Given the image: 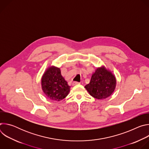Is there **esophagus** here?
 <instances>
[{
	"label": "esophagus",
	"instance_id": "esophagus-1",
	"mask_svg": "<svg viewBox=\"0 0 149 149\" xmlns=\"http://www.w3.org/2000/svg\"><path fill=\"white\" fill-rule=\"evenodd\" d=\"M80 84V82H77V81H73V82H72V86H75V85H78V84Z\"/></svg>",
	"mask_w": 149,
	"mask_h": 149
}]
</instances>
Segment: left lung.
Wrapping results in <instances>:
<instances>
[{
    "instance_id": "1",
    "label": "left lung",
    "mask_w": 149,
    "mask_h": 149,
    "mask_svg": "<svg viewBox=\"0 0 149 149\" xmlns=\"http://www.w3.org/2000/svg\"><path fill=\"white\" fill-rule=\"evenodd\" d=\"M116 79L111 71L104 67L97 68L92 75L90 83L85 86L94 98L102 100L110 96L114 91Z\"/></svg>"
}]
</instances>
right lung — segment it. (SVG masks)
<instances>
[{"instance_id": "obj_1", "label": "right lung", "mask_w": 149, "mask_h": 149, "mask_svg": "<svg viewBox=\"0 0 149 149\" xmlns=\"http://www.w3.org/2000/svg\"><path fill=\"white\" fill-rule=\"evenodd\" d=\"M42 89L51 100L61 101L65 98L70 91V86L62 76L59 68L49 67L41 79Z\"/></svg>"}]
</instances>
